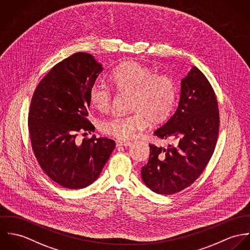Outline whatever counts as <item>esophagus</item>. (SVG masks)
Listing matches in <instances>:
<instances>
[{"label":"esophagus","instance_id":"1","mask_svg":"<svg viewBox=\"0 0 250 250\" xmlns=\"http://www.w3.org/2000/svg\"><path fill=\"white\" fill-rule=\"evenodd\" d=\"M131 145V142H125V141H116L117 146H128Z\"/></svg>","mask_w":250,"mask_h":250}]
</instances>
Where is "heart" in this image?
<instances>
[{"label": "heart", "instance_id": "heart-1", "mask_svg": "<svg viewBox=\"0 0 250 250\" xmlns=\"http://www.w3.org/2000/svg\"><path fill=\"white\" fill-rule=\"evenodd\" d=\"M112 82L121 92L130 93V114H115L100 124L103 133L121 140L132 138L144 129L147 120L160 124L170 116L177 100L175 82L166 74L136 61H126L113 72ZM113 99L111 89L103 83H94L89 90V100L94 107L106 110Z\"/></svg>", "mask_w": 250, "mask_h": 250}]
</instances>
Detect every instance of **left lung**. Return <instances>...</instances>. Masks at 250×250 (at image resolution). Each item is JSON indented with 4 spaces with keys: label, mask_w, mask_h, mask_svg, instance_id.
Segmentation results:
<instances>
[{
    "label": "left lung",
    "mask_w": 250,
    "mask_h": 250,
    "mask_svg": "<svg viewBox=\"0 0 250 250\" xmlns=\"http://www.w3.org/2000/svg\"><path fill=\"white\" fill-rule=\"evenodd\" d=\"M220 113L217 97L206 77L193 67L181 82L176 111L154 131L174 138L167 148L149 145V159L142 167L145 184L154 193L172 194L192 185L210 161L218 140Z\"/></svg>",
    "instance_id": "left-lung-1"
}]
</instances>
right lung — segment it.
<instances>
[{"label": "right lung", "mask_w": 250, "mask_h": 250, "mask_svg": "<svg viewBox=\"0 0 250 250\" xmlns=\"http://www.w3.org/2000/svg\"><path fill=\"white\" fill-rule=\"evenodd\" d=\"M103 70L92 55L74 54L52 68L31 99L28 124L33 153L44 172L67 189L92 184L116 146L95 135L77 140L79 132L95 129L87 119L89 90Z\"/></svg>", "instance_id": "1"}]
</instances>
